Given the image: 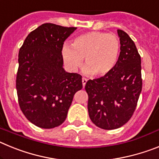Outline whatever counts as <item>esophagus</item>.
Instances as JSON below:
<instances>
[{
	"mask_svg": "<svg viewBox=\"0 0 159 159\" xmlns=\"http://www.w3.org/2000/svg\"><path fill=\"white\" fill-rule=\"evenodd\" d=\"M87 81H88V80H87L86 78H82V83H83V86L85 87V85H86L87 84Z\"/></svg>",
	"mask_w": 159,
	"mask_h": 159,
	"instance_id": "34e87169",
	"label": "esophagus"
}]
</instances>
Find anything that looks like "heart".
Masks as SVG:
<instances>
[{
	"label": "heart",
	"mask_w": 159,
	"mask_h": 159,
	"mask_svg": "<svg viewBox=\"0 0 159 159\" xmlns=\"http://www.w3.org/2000/svg\"><path fill=\"white\" fill-rule=\"evenodd\" d=\"M121 52V43L115 34L89 32L74 39L71 44L63 48V58L71 71H75L85 59L84 73L106 76L116 67Z\"/></svg>",
	"instance_id": "heart-1"
}]
</instances>
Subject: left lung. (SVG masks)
<instances>
[{"mask_svg": "<svg viewBox=\"0 0 159 159\" xmlns=\"http://www.w3.org/2000/svg\"><path fill=\"white\" fill-rule=\"evenodd\" d=\"M118 35L121 52L115 69L85 85L90 119L104 130L119 128L130 120L143 88L141 57L135 44L124 31L118 29Z\"/></svg>", "mask_w": 159, "mask_h": 159, "instance_id": "1", "label": "left lung"}]
</instances>
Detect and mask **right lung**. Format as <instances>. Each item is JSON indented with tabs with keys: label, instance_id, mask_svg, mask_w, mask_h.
I'll use <instances>...</instances> for the list:
<instances>
[{
	"label": "right lung",
	"instance_id": "right-lung-1",
	"mask_svg": "<svg viewBox=\"0 0 159 159\" xmlns=\"http://www.w3.org/2000/svg\"><path fill=\"white\" fill-rule=\"evenodd\" d=\"M75 27L43 24L31 32L18 55L16 88L20 108L36 127L62 124L73 96L82 89V76L63 68L64 42Z\"/></svg>",
	"mask_w": 159,
	"mask_h": 159
}]
</instances>
